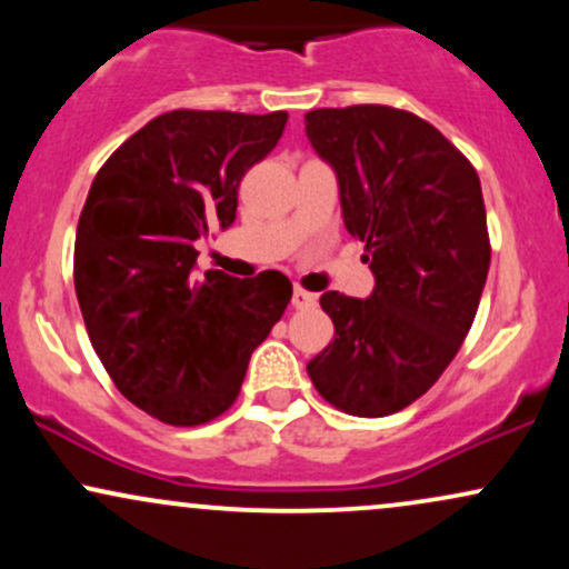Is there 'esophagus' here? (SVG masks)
<instances>
[{"instance_id": "34e87169", "label": "esophagus", "mask_w": 569, "mask_h": 569, "mask_svg": "<svg viewBox=\"0 0 569 569\" xmlns=\"http://www.w3.org/2000/svg\"><path fill=\"white\" fill-rule=\"evenodd\" d=\"M291 305L297 307V310H310V307L318 305V293L312 291H305L302 286H293V297H291Z\"/></svg>"}]
</instances>
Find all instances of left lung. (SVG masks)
<instances>
[{"label":"left lung","instance_id":"left-lung-1","mask_svg":"<svg viewBox=\"0 0 569 569\" xmlns=\"http://www.w3.org/2000/svg\"><path fill=\"white\" fill-rule=\"evenodd\" d=\"M305 128L375 272L369 299L321 297L335 342L307 375L348 415H393L433 388L479 310L492 257L479 173L441 130L382 103L312 109Z\"/></svg>","mask_w":569,"mask_h":569}]
</instances>
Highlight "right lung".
<instances>
[{
	"label": "right lung",
	"instance_id": "obj_1",
	"mask_svg": "<svg viewBox=\"0 0 569 569\" xmlns=\"http://www.w3.org/2000/svg\"><path fill=\"white\" fill-rule=\"evenodd\" d=\"M286 120L173 109L114 149L84 200L74 240L84 329L117 390L166 426L224 415L291 302L278 270L192 280L194 240L232 224L240 179L276 149Z\"/></svg>",
	"mask_w": 569,
	"mask_h": 569
}]
</instances>
